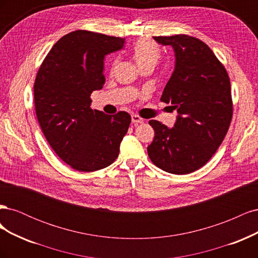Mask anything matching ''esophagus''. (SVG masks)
I'll return each mask as SVG.
<instances>
[{"instance_id":"esophagus-1","label":"esophagus","mask_w":258,"mask_h":258,"mask_svg":"<svg viewBox=\"0 0 258 258\" xmlns=\"http://www.w3.org/2000/svg\"><path fill=\"white\" fill-rule=\"evenodd\" d=\"M131 120H132V123H135V126H138L139 123L144 122V119L142 118V117H140L139 115H135V114L131 116Z\"/></svg>"}]
</instances>
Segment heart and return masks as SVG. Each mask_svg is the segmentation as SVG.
<instances>
[{
    "instance_id": "b5f03b06",
    "label": "heart",
    "mask_w": 258,
    "mask_h": 258,
    "mask_svg": "<svg viewBox=\"0 0 258 258\" xmlns=\"http://www.w3.org/2000/svg\"><path fill=\"white\" fill-rule=\"evenodd\" d=\"M134 54L140 67L147 63L155 64L160 58V48L154 41L142 38L136 43Z\"/></svg>"
}]
</instances>
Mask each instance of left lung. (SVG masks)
<instances>
[{
  "mask_svg": "<svg viewBox=\"0 0 258 258\" xmlns=\"http://www.w3.org/2000/svg\"><path fill=\"white\" fill-rule=\"evenodd\" d=\"M172 46L175 68L160 100L177 112L173 128L150 120L155 137L147 147L155 166L172 174L204 167L222 144L232 118L230 80L209 46L185 34L154 36Z\"/></svg>",
  "mask_w": 258,
  "mask_h": 258,
  "instance_id": "obj_1",
  "label": "left lung"
}]
</instances>
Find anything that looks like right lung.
I'll return each mask as SVG.
<instances>
[{"label": "right lung", "instance_id": "add662e5", "mask_svg": "<svg viewBox=\"0 0 258 258\" xmlns=\"http://www.w3.org/2000/svg\"><path fill=\"white\" fill-rule=\"evenodd\" d=\"M124 38L77 30L62 36L41 64L34 83L37 120L49 145L68 165L92 172L112 165L127 134V112L106 115L90 107L92 91L105 83V54Z\"/></svg>", "mask_w": 258, "mask_h": 258}]
</instances>
